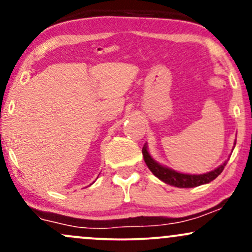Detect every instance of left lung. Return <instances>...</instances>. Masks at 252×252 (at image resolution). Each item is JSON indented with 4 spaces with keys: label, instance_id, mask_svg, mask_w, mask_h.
<instances>
[{
    "label": "left lung",
    "instance_id": "8db88e82",
    "mask_svg": "<svg viewBox=\"0 0 252 252\" xmlns=\"http://www.w3.org/2000/svg\"><path fill=\"white\" fill-rule=\"evenodd\" d=\"M233 148H235V147H233ZM142 154L144 162H146L148 168L150 169V172H152L156 178L160 179V180L163 181L164 184L170 185V186L174 187H179V189H193V187L200 186V185L209 184V182L213 181L217 176L222 172V169L226 166L228 160L227 158V160L224 161V163H221L220 166L217 167L216 169L211 170V172L204 173V174H186V173L176 172V170L169 168V167L167 166H163V164L158 163V161L154 160L153 156L150 155L147 143L143 146Z\"/></svg>",
    "mask_w": 252,
    "mask_h": 252
}]
</instances>
